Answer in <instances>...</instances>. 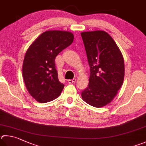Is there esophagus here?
I'll use <instances>...</instances> for the list:
<instances>
[{
    "label": "esophagus",
    "mask_w": 146,
    "mask_h": 146,
    "mask_svg": "<svg viewBox=\"0 0 146 146\" xmlns=\"http://www.w3.org/2000/svg\"><path fill=\"white\" fill-rule=\"evenodd\" d=\"M76 82V79L75 78H73L72 79V80H68V82L69 84H72V83H74V82Z\"/></svg>",
    "instance_id": "obj_1"
}]
</instances>
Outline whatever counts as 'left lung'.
I'll return each mask as SVG.
<instances>
[{"label":"left lung","mask_w":146,"mask_h":146,"mask_svg":"<svg viewBox=\"0 0 146 146\" xmlns=\"http://www.w3.org/2000/svg\"><path fill=\"white\" fill-rule=\"evenodd\" d=\"M81 36L90 66L89 85L82 92V98L92 107H104L112 102L123 85V55L105 31L83 32Z\"/></svg>","instance_id":"8db88e82"}]
</instances>
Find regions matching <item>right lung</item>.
Returning <instances> with one entry per match:
<instances>
[{
  "label": "right lung",
  "mask_w": 146,
  "mask_h": 146,
  "mask_svg": "<svg viewBox=\"0 0 146 146\" xmlns=\"http://www.w3.org/2000/svg\"><path fill=\"white\" fill-rule=\"evenodd\" d=\"M68 31L44 32L29 47L23 60L22 73L28 92L37 102H51L60 96L64 85L58 78L55 59L73 43Z\"/></svg>",
  "instance_id": "1"
}]
</instances>
